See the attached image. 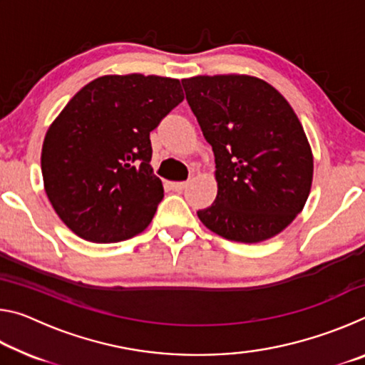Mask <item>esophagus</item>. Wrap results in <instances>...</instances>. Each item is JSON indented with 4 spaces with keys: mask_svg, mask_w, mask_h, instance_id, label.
Masks as SVG:
<instances>
[{
    "mask_svg": "<svg viewBox=\"0 0 365 365\" xmlns=\"http://www.w3.org/2000/svg\"><path fill=\"white\" fill-rule=\"evenodd\" d=\"M170 188L174 191H183L185 188H187V182H170Z\"/></svg>",
    "mask_w": 365,
    "mask_h": 365,
    "instance_id": "esophagus-1",
    "label": "esophagus"
}]
</instances>
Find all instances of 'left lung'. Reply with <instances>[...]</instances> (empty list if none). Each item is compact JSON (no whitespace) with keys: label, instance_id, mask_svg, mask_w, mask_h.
<instances>
[{"label":"left lung","instance_id":"8db88e82","mask_svg":"<svg viewBox=\"0 0 365 365\" xmlns=\"http://www.w3.org/2000/svg\"><path fill=\"white\" fill-rule=\"evenodd\" d=\"M187 101L215 158L217 196L197 217L232 242L280 233L311 191L312 151L293 108L251 76L183 78Z\"/></svg>","mask_w":365,"mask_h":365}]
</instances>
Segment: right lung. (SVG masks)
<instances>
[{"label": "right lung", "mask_w": 365, "mask_h": 365, "mask_svg": "<svg viewBox=\"0 0 365 365\" xmlns=\"http://www.w3.org/2000/svg\"><path fill=\"white\" fill-rule=\"evenodd\" d=\"M182 101L177 78L128 73L95 78L66 104L43 141L41 174L73 233L115 243L150 225L164 197L150 133Z\"/></svg>", "instance_id": "obj_1"}]
</instances>
